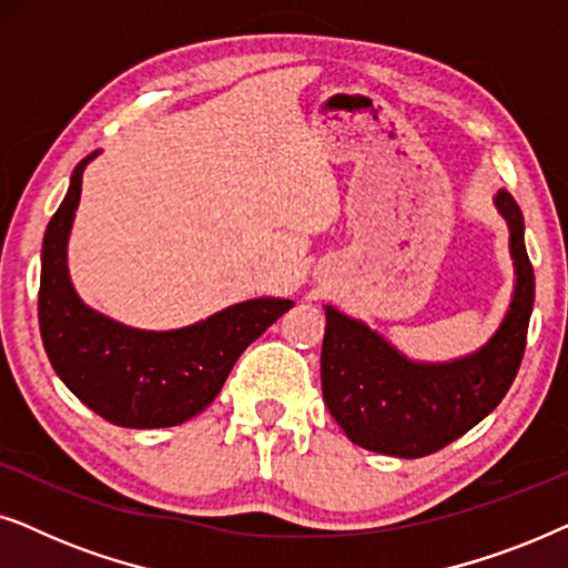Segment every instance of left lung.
Returning a JSON list of instances; mask_svg holds the SVG:
<instances>
[{"label": "left lung", "instance_id": "left-lung-1", "mask_svg": "<svg viewBox=\"0 0 568 568\" xmlns=\"http://www.w3.org/2000/svg\"><path fill=\"white\" fill-rule=\"evenodd\" d=\"M494 204L509 227L515 292L499 328L473 354L416 362L367 323L325 305L323 400L354 445L408 460L432 455L484 422L515 383L535 302V274L517 201L499 189Z\"/></svg>", "mask_w": 568, "mask_h": 568}]
</instances>
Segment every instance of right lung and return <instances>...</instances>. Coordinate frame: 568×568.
<instances>
[{
    "label": "right lung",
    "instance_id": "obj_1",
    "mask_svg": "<svg viewBox=\"0 0 568 568\" xmlns=\"http://www.w3.org/2000/svg\"><path fill=\"white\" fill-rule=\"evenodd\" d=\"M98 154L74 168L43 235L38 292L43 348L61 383L105 422L126 429L178 426L220 395L237 356L294 302L245 300L175 331L131 328L84 305L69 278L67 247L82 173Z\"/></svg>",
    "mask_w": 568,
    "mask_h": 568
}]
</instances>
